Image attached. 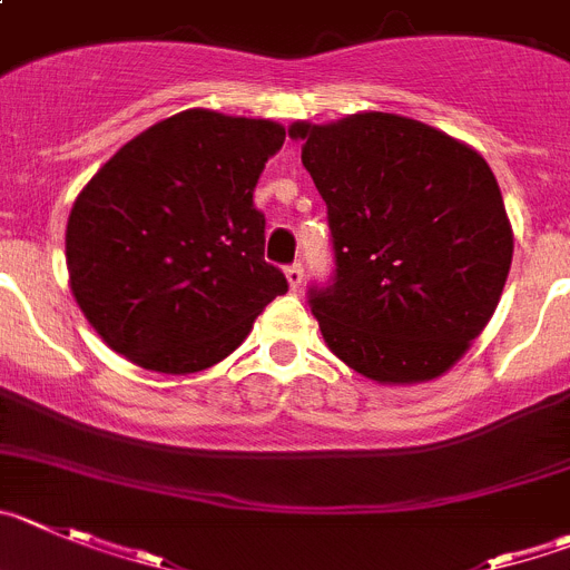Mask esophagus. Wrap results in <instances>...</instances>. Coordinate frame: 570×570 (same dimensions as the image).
Wrapping results in <instances>:
<instances>
[{
	"label": "esophagus",
	"instance_id": "1",
	"mask_svg": "<svg viewBox=\"0 0 570 570\" xmlns=\"http://www.w3.org/2000/svg\"><path fill=\"white\" fill-rule=\"evenodd\" d=\"M285 279H288V288L291 291H299V285H302V265H291V268H285Z\"/></svg>",
	"mask_w": 570,
	"mask_h": 570
}]
</instances>
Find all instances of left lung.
Returning a JSON list of instances; mask_svg holds the SVG:
<instances>
[{
    "label": "left lung",
    "mask_w": 570,
    "mask_h": 570,
    "mask_svg": "<svg viewBox=\"0 0 570 570\" xmlns=\"http://www.w3.org/2000/svg\"><path fill=\"white\" fill-rule=\"evenodd\" d=\"M288 135L327 203L336 282L311 307L333 356L390 387L455 367L498 311L514 254L483 155L395 112L294 121Z\"/></svg>",
    "instance_id": "1"
}]
</instances>
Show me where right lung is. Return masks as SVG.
<instances>
[{
    "label": "right lung",
    "mask_w": 570,
    "mask_h": 570,
    "mask_svg": "<svg viewBox=\"0 0 570 570\" xmlns=\"http://www.w3.org/2000/svg\"><path fill=\"white\" fill-rule=\"evenodd\" d=\"M285 144L271 118L186 109L124 144L78 191L67 274L92 331L166 375L214 367L288 291L254 189Z\"/></svg>",
    "instance_id": "right-lung-1"
}]
</instances>
